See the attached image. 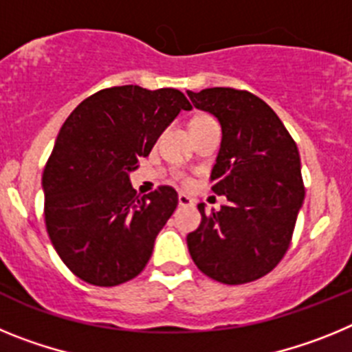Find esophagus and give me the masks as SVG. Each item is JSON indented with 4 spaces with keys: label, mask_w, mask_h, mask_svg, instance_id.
<instances>
[{
    "label": "esophagus",
    "mask_w": 352,
    "mask_h": 352,
    "mask_svg": "<svg viewBox=\"0 0 352 352\" xmlns=\"http://www.w3.org/2000/svg\"><path fill=\"white\" fill-rule=\"evenodd\" d=\"M178 204H179V206H192V204H194V201H192V199L188 197V195L179 194L178 195Z\"/></svg>",
    "instance_id": "1"
}]
</instances>
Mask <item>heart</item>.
<instances>
[{
    "label": "heart",
    "mask_w": 352,
    "mask_h": 352,
    "mask_svg": "<svg viewBox=\"0 0 352 352\" xmlns=\"http://www.w3.org/2000/svg\"><path fill=\"white\" fill-rule=\"evenodd\" d=\"M206 120H211V118L206 116V114H199V116H195L194 120H192L190 125H195V123H201V121H206ZM179 182L188 183V178H186V176H179Z\"/></svg>",
    "instance_id": "obj_1"
}]
</instances>
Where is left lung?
<instances>
[{"mask_svg":"<svg viewBox=\"0 0 352 352\" xmlns=\"http://www.w3.org/2000/svg\"><path fill=\"white\" fill-rule=\"evenodd\" d=\"M192 104L222 125L213 192L226 195L220 211H204L186 236L192 259L204 275L239 285L268 275L291 245L305 197L300 151L280 118L247 89L186 91Z\"/></svg>","mask_w":352,"mask_h":352,"instance_id":"obj_1","label":"left lung"}]
</instances>
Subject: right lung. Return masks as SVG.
Segmentation results:
<instances>
[{"label": "right lung", "instance_id": "1", "mask_svg": "<svg viewBox=\"0 0 352 352\" xmlns=\"http://www.w3.org/2000/svg\"><path fill=\"white\" fill-rule=\"evenodd\" d=\"M179 89L114 86L80 102L61 126L42 176L52 247L80 280L113 287L144 270L178 206L173 186L139 197L129 173L179 111Z\"/></svg>", "mask_w": 352, "mask_h": 352}]
</instances>
